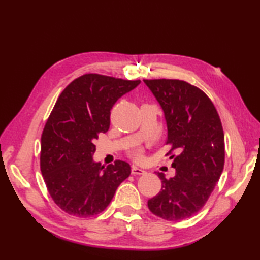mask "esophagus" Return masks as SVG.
I'll return each instance as SVG.
<instances>
[{"label":"esophagus","mask_w":260,"mask_h":260,"mask_svg":"<svg viewBox=\"0 0 260 260\" xmlns=\"http://www.w3.org/2000/svg\"><path fill=\"white\" fill-rule=\"evenodd\" d=\"M144 173H146V171H144L143 169H141V167H138L135 165L132 166V174L141 175V174H144Z\"/></svg>","instance_id":"obj_1"}]
</instances>
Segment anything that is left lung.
<instances>
[{"label": "left lung", "instance_id": "8db88e82", "mask_svg": "<svg viewBox=\"0 0 260 260\" xmlns=\"http://www.w3.org/2000/svg\"><path fill=\"white\" fill-rule=\"evenodd\" d=\"M143 81L164 112L166 144L177 151L170 157L175 175L167 180L158 173L161 189L148 208L157 217L178 221L203 208L222 173V125L213 103L197 87L172 79Z\"/></svg>", "mask_w": 260, "mask_h": 260}]
</instances>
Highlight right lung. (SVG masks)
Segmentation results:
<instances>
[{"label":"right lung","instance_id":"obj_1","mask_svg":"<svg viewBox=\"0 0 260 260\" xmlns=\"http://www.w3.org/2000/svg\"><path fill=\"white\" fill-rule=\"evenodd\" d=\"M100 74H85L59 95L41 136V172L59 208L77 217L105 210L131 174L128 162L107 167L94 160V141L110 127V110L140 85Z\"/></svg>","mask_w":260,"mask_h":260}]
</instances>
